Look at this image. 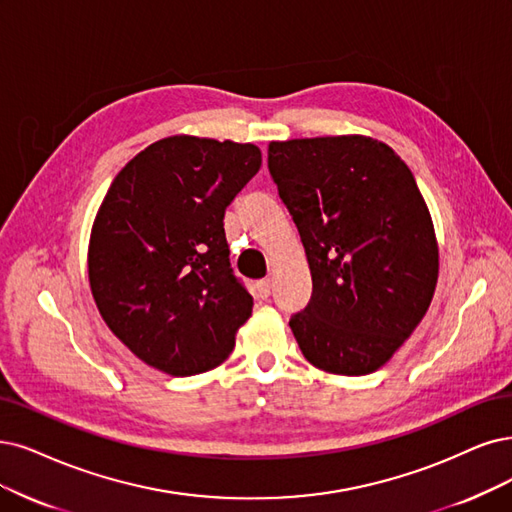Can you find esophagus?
<instances>
[{
	"mask_svg": "<svg viewBox=\"0 0 512 512\" xmlns=\"http://www.w3.org/2000/svg\"><path fill=\"white\" fill-rule=\"evenodd\" d=\"M270 293H272V282L270 280H259L255 285V295L259 299H268Z\"/></svg>",
	"mask_w": 512,
	"mask_h": 512,
	"instance_id": "obj_1",
	"label": "esophagus"
}]
</instances>
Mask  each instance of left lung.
Listing matches in <instances>:
<instances>
[{
    "mask_svg": "<svg viewBox=\"0 0 512 512\" xmlns=\"http://www.w3.org/2000/svg\"><path fill=\"white\" fill-rule=\"evenodd\" d=\"M268 168L304 242L310 304L289 327L335 375L386 365L424 318L439 246L409 166L361 135L272 141Z\"/></svg>",
    "mask_w": 512,
    "mask_h": 512,
    "instance_id": "left-lung-1",
    "label": "left lung"
}]
</instances>
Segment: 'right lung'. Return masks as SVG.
<instances>
[{"mask_svg": "<svg viewBox=\"0 0 512 512\" xmlns=\"http://www.w3.org/2000/svg\"><path fill=\"white\" fill-rule=\"evenodd\" d=\"M259 166L253 143L177 135L145 147L107 189L88 244L90 291L145 365L185 377L234 350L253 297L230 266L223 215Z\"/></svg>", "mask_w": 512, "mask_h": 512, "instance_id": "1", "label": "right lung"}]
</instances>
